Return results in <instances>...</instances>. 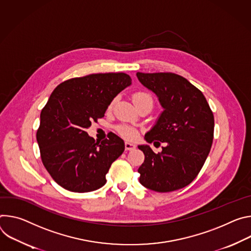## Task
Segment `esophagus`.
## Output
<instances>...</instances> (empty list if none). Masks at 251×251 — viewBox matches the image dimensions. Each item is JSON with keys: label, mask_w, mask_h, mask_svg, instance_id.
Segmentation results:
<instances>
[{"label": "esophagus", "mask_w": 251, "mask_h": 251, "mask_svg": "<svg viewBox=\"0 0 251 251\" xmlns=\"http://www.w3.org/2000/svg\"><path fill=\"white\" fill-rule=\"evenodd\" d=\"M125 149H126V151H132V150L135 149V146H134L133 144H130V143H128V142H126V144H125Z\"/></svg>", "instance_id": "34e87169"}]
</instances>
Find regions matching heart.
<instances>
[{
	"label": "heart",
	"instance_id": "b5f03b06",
	"mask_svg": "<svg viewBox=\"0 0 251 251\" xmlns=\"http://www.w3.org/2000/svg\"><path fill=\"white\" fill-rule=\"evenodd\" d=\"M132 100H133V102L135 105H138L141 103H144V102H150V103H153V99L152 97L146 93V92H137L135 94H133L132 96ZM113 105V103L110 104V106ZM117 130L118 132L125 138H126V140H129V141H132V140H135L136 136H137V131L134 127L130 126H127V125H121L117 127Z\"/></svg>",
	"mask_w": 251,
	"mask_h": 251
}]
</instances>
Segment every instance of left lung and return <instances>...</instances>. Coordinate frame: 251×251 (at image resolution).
Listing matches in <instances>:
<instances>
[{
	"mask_svg": "<svg viewBox=\"0 0 251 251\" xmlns=\"http://www.w3.org/2000/svg\"><path fill=\"white\" fill-rule=\"evenodd\" d=\"M136 76L163 107L156 124L145 135L146 141L166 143L158 153L148 145L138 146L145 154L138 169L140 182L157 192L180 189L198 176L210 151L213 114L203 94L181 75L136 73Z\"/></svg>",
	"mask_w": 251,
	"mask_h": 251,
	"instance_id": "8db88e82",
	"label": "left lung"
}]
</instances>
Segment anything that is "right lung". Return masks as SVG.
I'll return each mask as SVG.
<instances>
[{"label": "right lung", "instance_id": "1", "mask_svg": "<svg viewBox=\"0 0 251 251\" xmlns=\"http://www.w3.org/2000/svg\"><path fill=\"white\" fill-rule=\"evenodd\" d=\"M130 83L125 73L93 74L65 80L51 93L42 109L37 142L46 170L65 189L89 192L105 184L125 143L115 133L96 142L86 130Z\"/></svg>", "mask_w": 251, "mask_h": 251}]
</instances>
